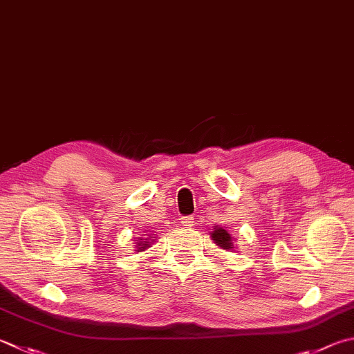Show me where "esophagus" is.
I'll list each match as a JSON object with an SVG mask.
<instances>
[{
	"label": "esophagus",
	"mask_w": 354,
	"mask_h": 354,
	"mask_svg": "<svg viewBox=\"0 0 354 354\" xmlns=\"http://www.w3.org/2000/svg\"><path fill=\"white\" fill-rule=\"evenodd\" d=\"M183 226H185V227H192L194 226V216H183Z\"/></svg>",
	"instance_id": "obj_1"
}]
</instances>
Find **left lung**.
I'll return each instance as SVG.
<instances>
[{
    "label": "left lung",
    "mask_w": 354,
    "mask_h": 354,
    "mask_svg": "<svg viewBox=\"0 0 354 354\" xmlns=\"http://www.w3.org/2000/svg\"><path fill=\"white\" fill-rule=\"evenodd\" d=\"M210 236H212V240L215 241L216 246H220V248L226 249V250H232L234 249V239H232V236H230V234L227 232L226 229L215 226L214 230H212Z\"/></svg>",
    "instance_id": "8db88e82"
}]
</instances>
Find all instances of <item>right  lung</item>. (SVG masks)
Here are the masks:
<instances>
[{"mask_svg":"<svg viewBox=\"0 0 354 354\" xmlns=\"http://www.w3.org/2000/svg\"><path fill=\"white\" fill-rule=\"evenodd\" d=\"M140 240V239H139ZM155 240V236H149V239H147V241H139L138 244H136V248H138V252H140V250H145L147 248H150V243Z\"/></svg>","mask_w":354,"mask_h":354,"instance_id":"1","label":"right lung"}]
</instances>
